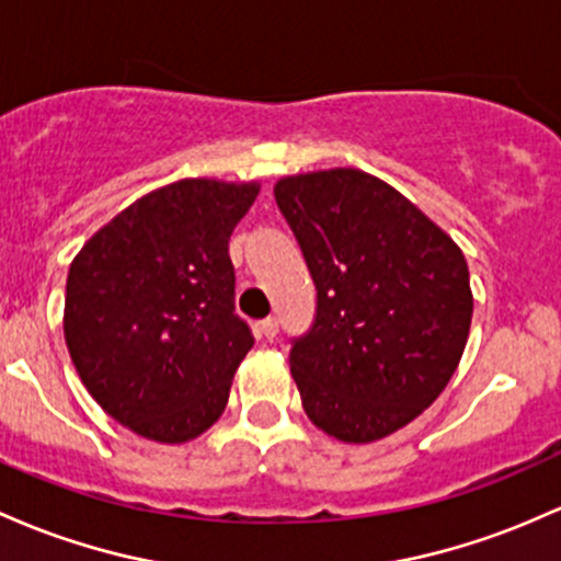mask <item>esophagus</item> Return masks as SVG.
Listing matches in <instances>:
<instances>
[{
    "instance_id": "1",
    "label": "esophagus",
    "mask_w": 561,
    "mask_h": 561,
    "mask_svg": "<svg viewBox=\"0 0 561 561\" xmlns=\"http://www.w3.org/2000/svg\"><path fill=\"white\" fill-rule=\"evenodd\" d=\"M276 332H279V322H276L274 317L263 319V322H257V335L266 337V341H274Z\"/></svg>"
}]
</instances>
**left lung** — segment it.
Listing matches in <instances>:
<instances>
[{"instance_id": "8db88e82", "label": "left lung", "mask_w": 561, "mask_h": 561, "mask_svg": "<svg viewBox=\"0 0 561 561\" xmlns=\"http://www.w3.org/2000/svg\"><path fill=\"white\" fill-rule=\"evenodd\" d=\"M274 196L317 285V317L290 351L306 415L348 445L383 439L445 391L463 356V252L370 172H300Z\"/></svg>"}]
</instances>
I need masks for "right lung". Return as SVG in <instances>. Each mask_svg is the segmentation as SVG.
Wrapping results in <instances>:
<instances>
[{
    "instance_id": "right-lung-1",
    "label": "right lung",
    "mask_w": 561,
    "mask_h": 561,
    "mask_svg": "<svg viewBox=\"0 0 561 561\" xmlns=\"http://www.w3.org/2000/svg\"><path fill=\"white\" fill-rule=\"evenodd\" d=\"M261 183L183 178L108 220L66 279L64 335L90 397L162 445L205 434L252 332L233 313V226Z\"/></svg>"
}]
</instances>
